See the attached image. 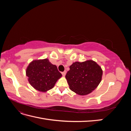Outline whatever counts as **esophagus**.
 <instances>
[{"label":"esophagus","instance_id":"esophagus-1","mask_svg":"<svg viewBox=\"0 0 131 131\" xmlns=\"http://www.w3.org/2000/svg\"><path fill=\"white\" fill-rule=\"evenodd\" d=\"M66 73H67V72H66V70L64 71V72H62V75H63V76H65V75H66Z\"/></svg>","mask_w":131,"mask_h":131}]
</instances>
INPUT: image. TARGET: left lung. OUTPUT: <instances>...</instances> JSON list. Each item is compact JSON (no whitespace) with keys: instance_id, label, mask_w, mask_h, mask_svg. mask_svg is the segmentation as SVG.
Returning a JSON list of instances; mask_svg holds the SVG:
<instances>
[{"instance_id":"8db88e82","label":"left lung","mask_w":131,"mask_h":131,"mask_svg":"<svg viewBox=\"0 0 131 131\" xmlns=\"http://www.w3.org/2000/svg\"><path fill=\"white\" fill-rule=\"evenodd\" d=\"M66 78L69 89L79 95H86L97 88L102 80L103 71L92 60L76 62L70 66Z\"/></svg>"}]
</instances>
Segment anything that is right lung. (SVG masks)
Segmentation results:
<instances>
[{
	"label": "right lung",
	"mask_w": 131,
	"mask_h": 131,
	"mask_svg": "<svg viewBox=\"0 0 131 131\" xmlns=\"http://www.w3.org/2000/svg\"><path fill=\"white\" fill-rule=\"evenodd\" d=\"M26 75L30 84L41 92L52 89L62 77L57 66L51 63L47 58L31 62L26 69Z\"/></svg>",
	"instance_id": "right-lung-1"
}]
</instances>
